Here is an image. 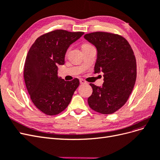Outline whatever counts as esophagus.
I'll return each instance as SVG.
<instances>
[{
  "mask_svg": "<svg viewBox=\"0 0 160 160\" xmlns=\"http://www.w3.org/2000/svg\"><path fill=\"white\" fill-rule=\"evenodd\" d=\"M79 81H80V83H81V85H83V84H86V83H87V82H86L85 80L82 79H81L79 80Z\"/></svg>",
  "mask_w": 160,
  "mask_h": 160,
  "instance_id": "34e87169",
  "label": "esophagus"
}]
</instances>
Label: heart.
I'll use <instances>...</instances> for the list:
<instances>
[{"instance_id": "b5f03b06", "label": "heart", "mask_w": 160, "mask_h": 160, "mask_svg": "<svg viewBox=\"0 0 160 160\" xmlns=\"http://www.w3.org/2000/svg\"><path fill=\"white\" fill-rule=\"evenodd\" d=\"M87 46H89V45H83V47H87Z\"/></svg>"}]
</instances>
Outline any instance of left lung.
Returning <instances> with one entry per match:
<instances>
[{
    "label": "left lung",
    "mask_w": 160,
    "mask_h": 160,
    "mask_svg": "<svg viewBox=\"0 0 160 160\" xmlns=\"http://www.w3.org/2000/svg\"><path fill=\"white\" fill-rule=\"evenodd\" d=\"M84 38L98 51L95 73H103L101 87L93 83L89 107L102 114H111L127 102L136 80L137 66L134 52L123 37L105 32L86 34Z\"/></svg>",
    "instance_id": "left-lung-1"
}]
</instances>
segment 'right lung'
Here are the masks:
<instances>
[{
  "label": "right lung",
  "instance_id": "obj_1",
  "mask_svg": "<svg viewBox=\"0 0 160 160\" xmlns=\"http://www.w3.org/2000/svg\"><path fill=\"white\" fill-rule=\"evenodd\" d=\"M83 32L55 30L37 38L26 58L24 79L31 101L48 115L60 113L69 105L79 80L66 81L57 75L58 66L64 65L69 46Z\"/></svg>",
  "mask_w": 160,
  "mask_h": 160
}]
</instances>
